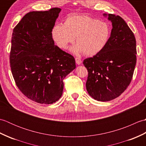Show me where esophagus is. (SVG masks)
Here are the masks:
<instances>
[{
	"instance_id": "1",
	"label": "esophagus",
	"mask_w": 146,
	"mask_h": 146,
	"mask_svg": "<svg viewBox=\"0 0 146 146\" xmlns=\"http://www.w3.org/2000/svg\"><path fill=\"white\" fill-rule=\"evenodd\" d=\"M75 61H76V63L77 64H80L82 63V60H81V59H80L79 58H75Z\"/></svg>"
}]
</instances>
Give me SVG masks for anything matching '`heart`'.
<instances>
[{
  "label": "heart",
  "instance_id": "b5f03b06",
  "mask_svg": "<svg viewBox=\"0 0 146 146\" xmlns=\"http://www.w3.org/2000/svg\"><path fill=\"white\" fill-rule=\"evenodd\" d=\"M111 29L107 23L88 15L68 17L63 24L56 25L52 30V38L61 49H66L70 43L78 44L70 49L75 54L84 52L86 56H94L107 46Z\"/></svg>",
  "mask_w": 146,
  "mask_h": 146
}]
</instances>
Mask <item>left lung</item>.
<instances>
[{
  "mask_svg": "<svg viewBox=\"0 0 146 146\" xmlns=\"http://www.w3.org/2000/svg\"><path fill=\"white\" fill-rule=\"evenodd\" d=\"M112 29L107 46L83 64L88 76L86 88L95 100L107 102L119 96L128 87L136 64V41L134 33L123 19L104 14Z\"/></svg>",
  "mask_w": 146,
  "mask_h": 146,
  "instance_id": "8db88e82",
  "label": "left lung"
}]
</instances>
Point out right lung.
Wrapping results in <instances>:
<instances>
[{
    "label": "right lung",
    "mask_w": 146,
    "mask_h": 146,
    "mask_svg": "<svg viewBox=\"0 0 146 146\" xmlns=\"http://www.w3.org/2000/svg\"><path fill=\"white\" fill-rule=\"evenodd\" d=\"M61 10L30 12L12 33L10 64L15 82L26 97L41 104L61 98L63 80L76 68L73 56L55 46L52 38Z\"/></svg>",
    "instance_id": "1"
}]
</instances>
